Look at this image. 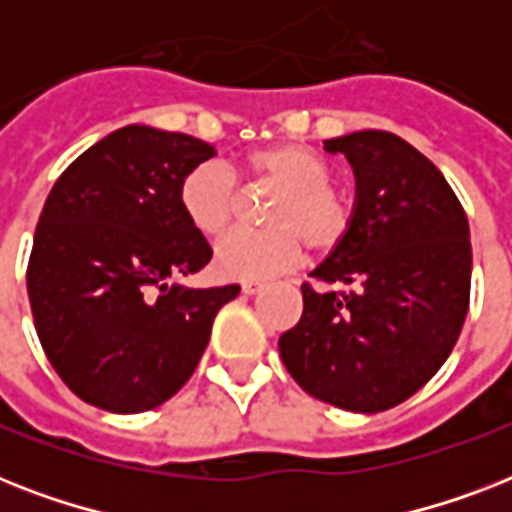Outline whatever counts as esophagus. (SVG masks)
<instances>
[{"instance_id":"34e87169","label":"esophagus","mask_w":512,"mask_h":512,"mask_svg":"<svg viewBox=\"0 0 512 512\" xmlns=\"http://www.w3.org/2000/svg\"><path fill=\"white\" fill-rule=\"evenodd\" d=\"M260 289H263L260 281H241V292H244V295H255Z\"/></svg>"}]
</instances>
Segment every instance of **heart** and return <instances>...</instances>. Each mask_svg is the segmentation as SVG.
Segmentation results:
<instances>
[{
  "label": "heart",
  "instance_id": "heart-1",
  "mask_svg": "<svg viewBox=\"0 0 512 512\" xmlns=\"http://www.w3.org/2000/svg\"><path fill=\"white\" fill-rule=\"evenodd\" d=\"M241 167L257 183L271 185L279 196L265 212V231H236L215 249V268L228 279L263 281L300 263L305 244L329 255L348 241L356 207L337 188L335 172L313 148L273 143L244 156ZM180 209L201 236H220L231 228L239 191L220 164H199L180 180Z\"/></svg>",
  "mask_w": 512,
  "mask_h": 512
}]
</instances>
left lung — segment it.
I'll return each mask as SVG.
<instances>
[{"instance_id":"left-lung-1","label":"left lung","mask_w":512,"mask_h":512,"mask_svg":"<svg viewBox=\"0 0 512 512\" xmlns=\"http://www.w3.org/2000/svg\"><path fill=\"white\" fill-rule=\"evenodd\" d=\"M356 175L348 241L303 284V316L279 337L281 361L319 401L374 414L441 369L470 305V228L452 185L393 132L324 140ZM333 289L329 290L328 287Z\"/></svg>"}]
</instances>
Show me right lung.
<instances>
[{
	"mask_svg": "<svg viewBox=\"0 0 512 512\" xmlns=\"http://www.w3.org/2000/svg\"><path fill=\"white\" fill-rule=\"evenodd\" d=\"M212 156L199 138L130 124L52 185L28 257V303L50 364L87 404L116 414L164 404L239 295V284H170L212 260L177 199L180 180Z\"/></svg>",
	"mask_w": 512,
	"mask_h": 512,
	"instance_id": "right-lung-1",
	"label": "right lung"
}]
</instances>
